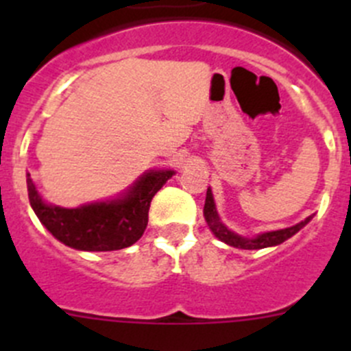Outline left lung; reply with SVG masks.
I'll list each match as a JSON object with an SVG mask.
<instances>
[{
    "label": "left lung",
    "instance_id": "8db88e82",
    "mask_svg": "<svg viewBox=\"0 0 351 351\" xmlns=\"http://www.w3.org/2000/svg\"><path fill=\"white\" fill-rule=\"evenodd\" d=\"M204 217L207 222L208 229L212 231V234L217 239H221L222 243L229 244L232 247H239V250H263V247L270 246H278L289 238H292L293 234L300 231L306 224H309L313 215L306 217L304 221H300L299 224L292 226V228L278 229V231H268V232H260V234L253 236V238H246V236L238 234V232L228 229V226H224V222L219 217V212L215 208L214 195H212L210 186L207 189V197H205V205H204Z\"/></svg>",
    "mask_w": 351,
    "mask_h": 351
}]
</instances>
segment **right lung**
<instances>
[{
    "mask_svg": "<svg viewBox=\"0 0 351 351\" xmlns=\"http://www.w3.org/2000/svg\"><path fill=\"white\" fill-rule=\"evenodd\" d=\"M173 175V169H147L117 197L66 208L45 202L27 173L28 200L44 228L66 246L115 251L139 241L146 231L151 200Z\"/></svg>",
    "mask_w": 351,
    "mask_h": 351,
    "instance_id": "add662e5",
    "label": "right lung"
}]
</instances>
